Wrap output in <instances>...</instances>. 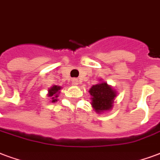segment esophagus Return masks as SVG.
Here are the masks:
<instances>
[{
	"label": "esophagus",
	"mask_w": 160,
	"mask_h": 160,
	"mask_svg": "<svg viewBox=\"0 0 160 160\" xmlns=\"http://www.w3.org/2000/svg\"><path fill=\"white\" fill-rule=\"evenodd\" d=\"M72 82L73 85H75V86H77V85L78 84V79L77 78H73L72 80Z\"/></svg>",
	"instance_id": "obj_1"
}]
</instances>
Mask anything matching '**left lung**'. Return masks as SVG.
Returning a JSON list of instances; mask_svg holds the SVG:
<instances>
[{
	"label": "left lung",
	"mask_w": 160,
	"mask_h": 160,
	"mask_svg": "<svg viewBox=\"0 0 160 160\" xmlns=\"http://www.w3.org/2000/svg\"><path fill=\"white\" fill-rule=\"evenodd\" d=\"M88 92L92 100L91 105L96 113L101 114L112 109L115 98L117 96V92L112 86L100 79L98 84L93 85Z\"/></svg>",
	"instance_id": "obj_1"
}]
</instances>
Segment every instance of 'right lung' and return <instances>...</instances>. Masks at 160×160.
<instances>
[{
  "label": "right lung",
  "instance_id": "1",
  "mask_svg": "<svg viewBox=\"0 0 160 160\" xmlns=\"http://www.w3.org/2000/svg\"><path fill=\"white\" fill-rule=\"evenodd\" d=\"M62 89V87L61 86H58V85H54L52 87H50L48 90L47 95L49 97H50V98L52 99L51 102L52 103H55V102L57 101V98H58L59 93H60V90Z\"/></svg>",
  "mask_w": 160,
  "mask_h": 160
}]
</instances>
